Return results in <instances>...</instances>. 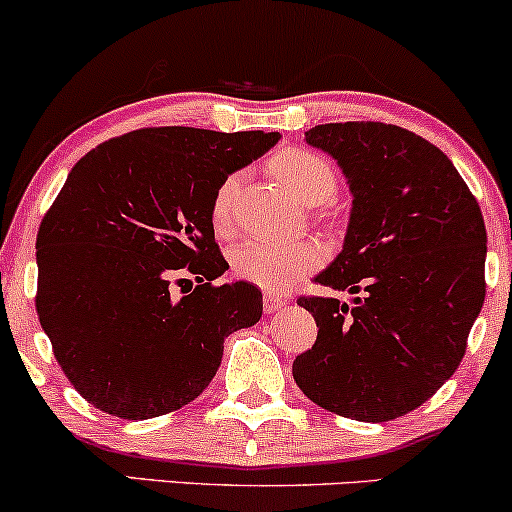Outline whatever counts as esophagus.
Instances as JSON below:
<instances>
[{"label": "esophagus", "mask_w": 512, "mask_h": 512, "mask_svg": "<svg viewBox=\"0 0 512 512\" xmlns=\"http://www.w3.org/2000/svg\"><path fill=\"white\" fill-rule=\"evenodd\" d=\"M262 305H264V313H276V310L284 308V305H286V298H284V296H279V293L264 291Z\"/></svg>", "instance_id": "esophagus-1"}]
</instances>
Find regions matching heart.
Instances as JSON below:
<instances>
[{
    "label": "heart",
    "mask_w": 512,
    "mask_h": 512,
    "mask_svg": "<svg viewBox=\"0 0 512 512\" xmlns=\"http://www.w3.org/2000/svg\"><path fill=\"white\" fill-rule=\"evenodd\" d=\"M274 175L305 204H325L337 192V170L327 156L303 146L281 149L272 158ZM238 190V173L226 175L211 199V223L219 233L231 228L233 199ZM325 245L320 240H269L248 238L233 250V272L264 291H279L296 284L301 276L325 262Z\"/></svg>",
    "instance_id": "1"
}]
</instances>
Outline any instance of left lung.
I'll return each mask as SVG.
<instances>
[{
    "label": "left lung",
    "instance_id": "8db88e82",
    "mask_svg": "<svg viewBox=\"0 0 512 512\" xmlns=\"http://www.w3.org/2000/svg\"><path fill=\"white\" fill-rule=\"evenodd\" d=\"M344 170V250L315 284L354 303L301 296L317 339L296 356L305 397L346 419L392 421L421 407L460 366L486 296V226L477 197L438 146L385 122L305 132Z\"/></svg>",
    "mask_w": 512,
    "mask_h": 512
}]
</instances>
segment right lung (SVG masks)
<instances>
[{
    "instance_id": "add662e5",
    "label": "right lung",
    "mask_w": 512,
    "mask_h": 512,
    "mask_svg": "<svg viewBox=\"0 0 512 512\" xmlns=\"http://www.w3.org/2000/svg\"><path fill=\"white\" fill-rule=\"evenodd\" d=\"M279 132L144 127L98 144L72 168L38 228L35 310L74 390L139 421L185 407L219 370L223 339L262 317L214 240L211 199ZM198 279L175 297L173 285Z\"/></svg>"
}]
</instances>
